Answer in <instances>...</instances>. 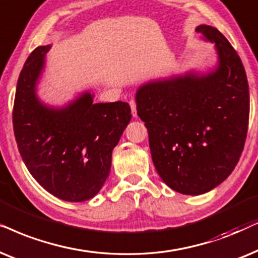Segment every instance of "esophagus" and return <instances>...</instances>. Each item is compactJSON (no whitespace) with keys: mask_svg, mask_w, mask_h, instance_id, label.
<instances>
[{"mask_svg":"<svg viewBox=\"0 0 258 258\" xmlns=\"http://www.w3.org/2000/svg\"><path fill=\"white\" fill-rule=\"evenodd\" d=\"M130 106H131V109H132V115L137 118V105H136V101L135 100H131L130 101Z\"/></svg>","mask_w":258,"mask_h":258,"instance_id":"obj_1","label":"esophagus"}]
</instances>
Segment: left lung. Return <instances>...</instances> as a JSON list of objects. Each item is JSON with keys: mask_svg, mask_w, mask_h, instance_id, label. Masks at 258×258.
<instances>
[{"mask_svg": "<svg viewBox=\"0 0 258 258\" xmlns=\"http://www.w3.org/2000/svg\"><path fill=\"white\" fill-rule=\"evenodd\" d=\"M196 32L215 43L216 66L151 80L136 93L158 174L172 190L191 196L211 191L235 169L250 104L244 67L229 41L211 26Z\"/></svg>", "mask_w": 258, "mask_h": 258, "instance_id": "1", "label": "left lung"}]
</instances>
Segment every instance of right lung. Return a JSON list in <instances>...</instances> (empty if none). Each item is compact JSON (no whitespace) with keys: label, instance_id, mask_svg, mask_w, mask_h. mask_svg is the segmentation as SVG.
I'll return each instance as SVG.
<instances>
[{"label":"right lung","instance_id":"obj_1","mask_svg":"<svg viewBox=\"0 0 258 258\" xmlns=\"http://www.w3.org/2000/svg\"><path fill=\"white\" fill-rule=\"evenodd\" d=\"M48 46L23 66L13 109L14 133L23 163L44 190L67 202L93 198L107 179L113 149L131 121L127 102L94 104L86 91L61 107L37 97Z\"/></svg>","mask_w":258,"mask_h":258}]
</instances>
